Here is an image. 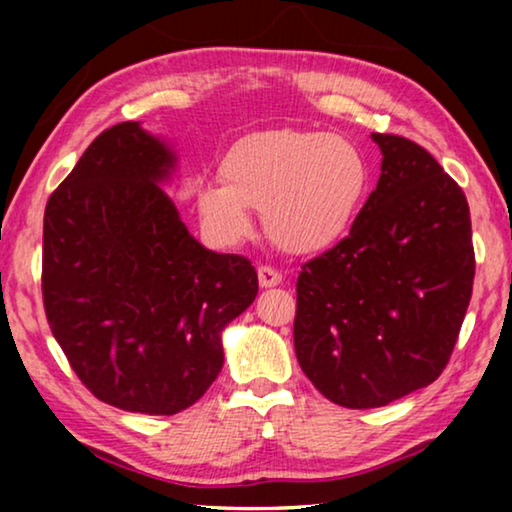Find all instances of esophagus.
Masks as SVG:
<instances>
[{
  "label": "esophagus",
  "instance_id": "esophagus-1",
  "mask_svg": "<svg viewBox=\"0 0 512 512\" xmlns=\"http://www.w3.org/2000/svg\"><path fill=\"white\" fill-rule=\"evenodd\" d=\"M257 277H259V287L262 289H271L277 287L282 282V273L273 266H259L257 268Z\"/></svg>",
  "mask_w": 512,
  "mask_h": 512
}]
</instances>
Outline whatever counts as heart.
I'll use <instances>...</instances> for the list:
<instances>
[{"mask_svg": "<svg viewBox=\"0 0 512 512\" xmlns=\"http://www.w3.org/2000/svg\"><path fill=\"white\" fill-rule=\"evenodd\" d=\"M221 180L203 183L196 210L216 244L253 230V210L275 246L293 255L320 253L348 235L370 192V164L339 135L262 131L241 137L219 164Z\"/></svg>", "mask_w": 512, "mask_h": 512, "instance_id": "obj_1", "label": "heart"}]
</instances>
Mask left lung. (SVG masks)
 <instances>
[{
  "label": "left lung",
  "instance_id": "obj_1",
  "mask_svg": "<svg viewBox=\"0 0 512 512\" xmlns=\"http://www.w3.org/2000/svg\"><path fill=\"white\" fill-rule=\"evenodd\" d=\"M381 176L350 235L302 264L293 345L345 409L386 406L445 370L474 282L470 205L429 151L372 133Z\"/></svg>",
  "mask_w": 512,
  "mask_h": 512
}]
</instances>
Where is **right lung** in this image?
Masks as SVG:
<instances>
[{
  "mask_svg": "<svg viewBox=\"0 0 512 512\" xmlns=\"http://www.w3.org/2000/svg\"><path fill=\"white\" fill-rule=\"evenodd\" d=\"M176 155L137 124L103 131L49 196L42 300L83 386L117 409L185 411L223 368V327L257 296L255 266L189 235L160 183Z\"/></svg>",
  "mask_w": 512,
  "mask_h": 512,
  "instance_id": "obj_1",
  "label": "right lung"
}]
</instances>
